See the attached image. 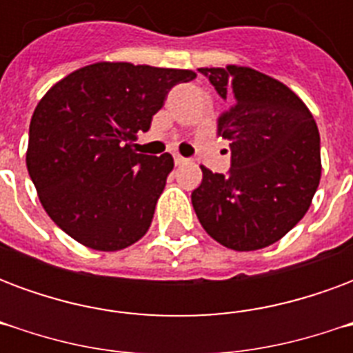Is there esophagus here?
Wrapping results in <instances>:
<instances>
[{
    "label": "esophagus",
    "instance_id": "esophagus-1",
    "mask_svg": "<svg viewBox=\"0 0 353 353\" xmlns=\"http://www.w3.org/2000/svg\"><path fill=\"white\" fill-rule=\"evenodd\" d=\"M174 162H176V166H183L185 162H187V159H183V157L176 154V157H174Z\"/></svg>",
    "mask_w": 353,
    "mask_h": 353
}]
</instances>
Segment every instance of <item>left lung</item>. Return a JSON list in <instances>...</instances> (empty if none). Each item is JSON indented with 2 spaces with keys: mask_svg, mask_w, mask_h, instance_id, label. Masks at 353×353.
Here are the masks:
<instances>
[{
  "mask_svg": "<svg viewBox=\"0 0 353 353\" xmlns=\"http://www.w3.org/2000/svg\"><path fill=\"white\" fill-rule=\"evenodd\" d=\"M229 109L217 136L229 139V174L202 168L191 194L200 225L234 252L278 242L308 212L321 177L319 132L303 100L252 68H200Z\"/></svg>",
  "mask_w": 353,
  "mask_h": 353,
  "instance_id": "1",
  "label": "left lung"
}]
</instances>
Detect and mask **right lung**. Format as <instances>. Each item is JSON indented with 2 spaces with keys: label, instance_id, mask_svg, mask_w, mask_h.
I'll list each match as a JSON object with an SVG mask.
<instances>
[{
  "label": "right lung",
  "instance_id": "right-lung-1",
  "mask_svg": "<svg viewBox=\"0 0 353 353\" xmlns=\"http://www.w3.org/2000/svg\"><path fill=\"white\" fill-rule=\"evenodd\" d=\"M191 70L128 62L85 65L37 103L26 166L45 212L65 234L98 252L145 234L174 168L172 154L136 153L134 139Z\"/></svg>",
  "mask_w": 353,
  "mask_h": 353
}]
</instances>
